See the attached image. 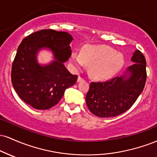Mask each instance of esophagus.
<instances>
[{"mask_svg": "<svg viewBox=\"0 0 157 157\" xmlns=\"http://www.w3.org/2000/svg\"><path fill=\"white\" fill-rule=\"evenodd\" d=\"M82 80H83V79H82L80 76H79L78 77H77V82H80V81H82Z\"/></svg>", "mask_w": 157, "mask_h": 157, "instance_id": "1", "label": "esophagus"}]
</instances>
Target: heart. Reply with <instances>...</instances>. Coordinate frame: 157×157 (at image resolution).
<instances>
[{
  "mask_svg": "<svg viewBox=\"0 0 157 157\" xmlns=\"http://www.w3.org/2000/svg\"><path fill=\"white\" fill-rule=\"evenodd\" d=\"M71 63L75 69H80L85 64L91 66V74L94 77L105 80L118 72L123 63V58L109 46L88 45L82 48L81 53H71Z\"/></svg>",
  "mask_w": 157,
  "mask_h": 157,
  "instance_id": "b5f03b06",
  "label": "heart"
}]
</instances>
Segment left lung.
Segmentation results:
<instances>
[{
    "label": "left lung",
    "instance_id": "1",
    "mask_svg": "<svg viewBox=\"0 0 157 157\" xmlns=\"http://www.w3.org/2000/svg\"><path fill=\"white\" fill-rule=\"evenodd\" d=\"M126 76L105 82H91L86 97V105L95 116L113 117L125 112L134 105L146 82V60L140 50L133 54Z\"/></svg>",
    "mask_w": 157,
    "mask_h": 157
}]
</instances>
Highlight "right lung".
Listing matches in <instances>:
<instances>
[{
    "label": "right lung",
    "instance_id": "right-lung-1",
    "mask_svg": "<svg viewBox=\"0 0 157 157\" xmlns=\"http://www.w3.org/2000/svg\"><path fill=\"white\" fill-rule=\"evenodd\" d=\"M72 40L68 32L43 29L27 36L19 45L12 63V83L20 98L34 109H51L76 82L77 75L64 66L71 57ZM43 48L52 50L55 60L42 67L36 55Z\"/></svg>",
    "mask_w": 157,
    "mask_h": 157
}]
</instances>
